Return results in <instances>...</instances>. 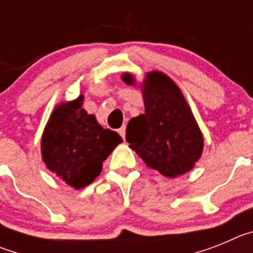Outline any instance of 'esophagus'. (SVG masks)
Wrapping results in <instances>:
<instances>
[{
    "instance_id": "esophagus-1",
    "label": "esophagus",
    "mask_w": 253,
    "mask_h": 253,
    "mask_svg": "<svg viewBox=\"0 0 253 253\" xmlns=\"http://www.w3.org/2000/svg\"><path fill=\"white\" fill-rule=\"evenodd\" d=\"M118 133H119L120 135H122L123 139H125V125H123L122 128L118 129Z\"/></svg>"
}]
</instances>
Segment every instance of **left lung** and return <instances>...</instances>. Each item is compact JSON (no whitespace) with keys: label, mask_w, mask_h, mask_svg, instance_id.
Segmentation results:
<instances>
[{"label":"left lung","mask_w":253,"mask_h":253,"mask_svg":"<svg viewBox=\"0 0 253 253\" xmlns=\"http://www.w3.org/2000/svg\"><path fill=\"white\" fill-rule=\"evenodd\" d=\"M122 80L135 84L130 73ZM144 114L131 118L126 126V142L147 166L173 178L193 169L202 157L204 139L184 95L167 75L147 73L140 86Z\"/></svg>","instance_id":"1"}]
</instances>
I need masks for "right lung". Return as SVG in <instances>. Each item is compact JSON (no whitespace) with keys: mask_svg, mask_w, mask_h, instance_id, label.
Instances as JSON below:
<instances>
[{"mask_svg":"<svg viewBox=\"0 0 253 253\" xmlns=\"http://www.w3.org/2000/svg\"><path fill=\"white\" fill-rule=\"evenodd\" d=\"M84 95L62 102L49 118L42 137V157L53 173L77 189L90 185L122 137L104 129L82 107Z\"/></svg>","mask_w":253,"mask_h":253,"instance_id":"right-lung-1","label":"right lung"}]
</instances>
